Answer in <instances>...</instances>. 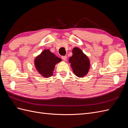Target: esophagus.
<instances>
[{"instance_id": "esophagus-1", "label": "esophagus", "mask_w": 128, "mask_h": 128, "mask_svg": "<svg viewBox=\"0 0 128 128\" xmlns=\"http://www.w3.org/2000/svg\"><path fill=\"white\" fill-rule=\"evenodd\" d=\"M61 59L64 61H66L67 60V56H61Z\"/></svg>"}]
</instances>
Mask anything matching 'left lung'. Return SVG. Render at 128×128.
<instances>
[{"label": "left lung", "mask_w": 128, "mask_h": 128, "mask_svg": "<svg viewBox=\"0 0 128 128\" xmlns=\"http://www.w3.org/2000/svg\"><path fill=\"white\" fill-rule=\"evenodd\" d=\"M69 62L75 74L79 77H83L87 74L90 68V61L78 48L72 50V56L69 58Z\"/></svg>", "instance_id": "8db88e82"}]
</instances>
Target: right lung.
I'll return each instance as SVG.
<instances>
[{"instance_id":"1","label":"right lung","mask_w":128,"mask_h":128,"mask_svg":"<svg viewBox=\"0 0 128 128\" xmlns=\"http://www.w3.org/2000/svg\"><path fill=\"white\" fill-rule=\"evenodd\" d=\"M61 60V59L51 53L49 50H45L36 58L34 64L40 74L48 78L53 75L55 65Z\"/></svg>"}]
</instances>
